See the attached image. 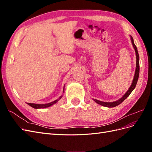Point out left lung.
<instances>
[{
    "mask_svg": "<svg viewBox=\"0 0 152 152\" xmlns=\"http://www.w3.org/2000/svg\"><path fill=\"white\" fill-rule=\"evenodd\" d=\"M131 43L133 48L135 50V53H136V70L134 73V78H133V80L132 82V84L130 86L129 88L127 90L126 93L123 95L122 98H121L115 101V102H102V101H99L96 99H93L94 102L98 103L100 105H102L103 107H108V108H113L115 107H117L118 104H120L121 103H122L124 100H125L130 95V94L132 93V91L134 89L135 87L136 86L137 80H138L139 78V75H140V57H139V54H138V51H137V48L134 44V40H133L132 37L131 36Z\"/></svg>",
    "mask_w": 152,
    "mask_h": 152,
    "instance_id": "8db88e82",
    "label": "left lung"
}]
</instances>
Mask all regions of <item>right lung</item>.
<instances>
[{"instance_id":"add662e5","label":"right lung","mask_w":152,"mask_h":152,"mask_svg":"<svg viewBox=\"0 0 152 152\" xmlns=\"http://www.w3.org/2000/svg\"><path fill=\"white\" fill-rule=\"evenodd\" d=\"M64 91H65V86H64V88H63V93H64ZM62 97H63V95L61 96L58 99L53 101V102H50V103H46V104H35V103H27V104H28L29 106H30V107H31L32 108H35V109L45 108L49 107H50V106H52L54 104H56L57 102H58V101Z\"/></svg>"}]
</instances>
